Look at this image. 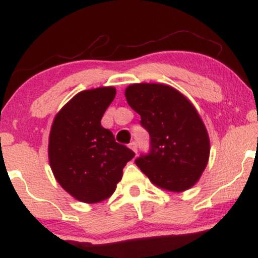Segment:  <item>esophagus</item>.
<instances>
[{"mask_svg":"<svg viewBox=\"0 0 258 258\" xmlns=\"http://www.w3.org/2000/svg\"><path fill=\"white\" fill-rule=\"evenodd\" d=\"M128 147L131 148V149L133 150V152L137 153V150H138V146H137V143H136V142H131V143L128 144Z\"/></svg>","mask_w":258,"mask_h":258,"instance_id":"1","label":"esophagus"}]
</instances>
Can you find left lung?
<instances>
[{
    "label": "left lung",
    "instance_id": "obj_1",
    "mask_svg": "<svg viewBox=\"0 0 258 258\" xmlns=\"http://www.w3.org/2000/svg\"><path fill=\"white\" fill-rule=\"evenodd\" d=\"M125 96L150 136L149 152L141 154L136 165L166 190L193 186L210 155L209 136L193 104L177 90L160 84L131 85Z\"/></svg>",
    "mask_w": 258,
    "mask_h": 258
}]
</instances>
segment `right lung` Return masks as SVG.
<instances>
[{"mask_svg": "<svg viewBox=\"0 0 258 258\" xmlns=\"http://www.w3.org/2000/svg\"><path fill=\"white\" fill-rule=\"evenodd\" d=\"M115 94L114 87L80 92L53 121L48 146L53 174L82 203H99L110 197L122 178L123 167L135 156L100 125Z\"/></svg>", "mask_w": 258, "mask_h": 258, "instance_id": "obj_1", "label": "right lung"}]
</instances>
